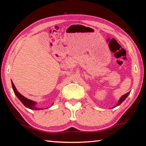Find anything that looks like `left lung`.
Instances as JSON below:
<instances>
[{
	"label": "left lung",
	"instance_id": "1",
	"mask_svg": "<svg viewBox=\"0 0 146 146\" xmlns=\"http://www.w3.org/2000/svg\"><path fill=\"white\" fill-rule=\"evenodd\" d=\"M129 93H130V92H128L127 93H126V94H125V95H122V97H121V98H120L119 99V100H118V103L117 104V105H116L114 108H115V107H117V106H119V105H120L121 104H122V102H123V101H124V100L125 99V98H126L127 97V96L129 95Z\"/></svg>",
	"mask_w": 146,
	"mask_h": 146
}]
</instances>
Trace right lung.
I'll list each match as a JSON object with an SVG mask.
<instances>
[{"label": "right lung", "instance_id": "1", "mask_svg": "<svg viewBox=\"0 0 146 146\" xmlns=\"http://www.w3.org/2000/svg\"><path fill=\"white\" fill-rule=\"evenodd\" d=\"M11 84H12V88H13V90L17 98H19L20 101H21V102L23 103L26 108L30 109V110H44V109H42V108H38L36 107V103L35 102H34V101L31 100H29V99H28V98L24 97L23 95H22L17 90L14 84L13 83L12 81H11Z\"/></svg>", "mask_w": 146, "mask_h": 146}]
</instances>
